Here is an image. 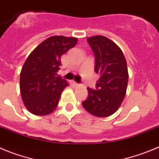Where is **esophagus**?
Wrapping results in <instances>:
<instances>
[{
    "mask_svg": "<svg viewBox=\"0 0 159 159\" xmlns=\"http://www.w3.org/2000/svg\"><path fill=\"white\" fill-rule=\"evenodd\" d=\"M72 83H73V84L75 85V86H78V85H79V84H78V83H77L76 81H73Z\"/></svg>",
    "mask_w": 159,
    "mask_h": 159,
    "instance_id": "1",
    "label": "esophagus"
}]
</instances>
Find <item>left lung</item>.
I'll return each instance as SVG.
<instances>
[{
    "label": "left lung",
    "instance_id": "left-lung-1",
    "mask_svg": "<svg viewBox=\"0 0 159 159\" xmlns=\"http://www.w3.org/2000/svg\"><path fill=\"white\" fill-rule=\"evenodd\" d=\"M95 55V72L100 75L96 89L87 88L89 96L82 102L89 113L105 118L118 111L126 94L127 63L121 48L101 35L87 38Z\"/></svg>",
    "mask_w": 159,
    "mask_h": 159
}]
</instances>
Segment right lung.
<instances>
[{
    "instance_id": "add662e5",
    "label": "right lung",
    "mask_w": 159,
    "mask_h": 159,
    "mask_svg": "<svg viewBox=\"0 0 159 159\" xmlns=\"http://www.w3.org/2000/svg\"><path fill=\"white\" fill-rule=\"evenodd\" d=\"M78 39L52 36L37 46L20 73V93L26 109L35 115H47L57 107L68 83L57 76L61 56L76 45Z\"/></svg>"
}]
</instances>
